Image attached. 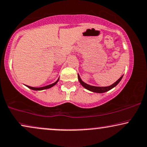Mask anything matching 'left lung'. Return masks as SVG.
Instances as JSON below:
<instances>
[{
  "mask_svg": "<svg viewBox=\"0 0 147 147\" xmlns=\"http://www.w3.org/2000/svg\"><path fill=\"white\" fill-rule=\"evenodd\" d=\"M78 80H79V82L81 84L82 86L83 87H84L85 88H86L87 90H90V91H92V92H97V93H102V92H105L107 91H109V90H111V89L113 88L115 86H116L120 81H121V78H122L123 76H121V78H119V80H118L117 81H116L115 83L109 86H106V87H98V86H90V85H88L87 84H86L82 80L80 77V76L78 74Z\"/></svg>",
  "mask_w": 147,
  "mask_h": 147,
  "instance_id": "8db88e82",
  "label": "left lung"
}]
</instances>
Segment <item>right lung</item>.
I'll return each mask as SVG.
<instances>
[{
    "instance_id": "right-lung-1",
    "label": "right lung",
    "mask_w": 147,
    "mask_h": 147,
    "mask_svg": "<svg viewBox=\"0 0 147 147\" xmlns=\"http://www.w3.org/2000/svg\"><path fill=\"white\" fill-rule=\"evenodd\" d=\"M59 81V79L57 80L55 82V83L52 84H50V85H48V86H44V87H40V88H34V87H32V86H27L30 89H32V90H45V89H48V88H50L53 87V86H55L56 84Z\"/></svg>"
}]
</instances>
